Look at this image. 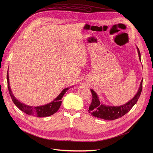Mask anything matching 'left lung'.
I'll return each instance as SVG.
<instances>
[{
    "instance_id": "8db88e82",
    "label": "left lung",
    "mask_w": 153,
    "mask_h": 153,
    "mask_svg": "<svg viewBox=\"0 0 153 153\" xmlns=\"http://www.w3.org/2000/svg\"><path fill=\"white\" fill-rule=\"evenodd\" d=\"M139 57L140 60V53L137 47ZM143 79L141 80L140 87L135 96L127 103L119 106H108L100 103L97 94L92 89H90L92 93V102L89 107L88 111L92 116L107 120H113L122 117L130 111L133 106L137 103L142 90Z\"/></svg>"
}]
</instances>
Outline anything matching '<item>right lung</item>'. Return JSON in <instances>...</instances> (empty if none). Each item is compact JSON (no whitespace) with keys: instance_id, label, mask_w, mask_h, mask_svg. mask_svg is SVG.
<instances>
[{"instance_id":"1","label":"right lung","mask_w":153,"mask_h":153,"mask_svg":"<svg viewBox=\"0 0 153 153\" xmlns=\"http://www.w3.org/2000/svg\"><path fill=\"white\" fill-rule=\"evenodd\" d=\"M7 82H8V88L11 97V99L16 106L24 113L36 117H47L53 115L56 113L59 109L61 103H62V99L63 95L67 92V91L69 89V88H66L63 90V91L60 93V94L51 103L47 104L45 105H42L40 106H28L25 104L21 103L19 100L16 99L14 96L10 86L9 82V77H8V70L7 74Z\"/></svg>"}]
</instances>
